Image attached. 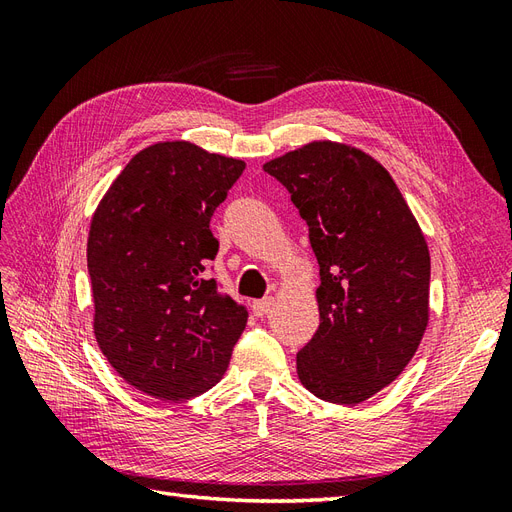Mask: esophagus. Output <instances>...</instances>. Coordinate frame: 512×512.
Listing matches in <instances>:
<instances>
[{
	"mask_svg": "<svg viewBox=\"0 0 512 512\" xmlns=\"http://www.w3.org/2000/svg\"><path fill=\"white\" fill-rule=\"evenodd\" d=\"M273 305H275V299H273V297H267V299L254 301V303H252V309H254V314H256L258 318H262V316H267V314L271 312Z\"/></svg>",
	"mask_w": 512,
	"mask_h": 512,
	"instance_id": "1",
	"label": "esophagus"
}]
</instances>
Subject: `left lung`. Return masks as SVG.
Wrapping results in <instances>:
<instances>
[{
    "mask_svg": "<svg viewBox=\"0 0 512 512\" xmlns=\"http://www.w3.org/2000/svg\"><path fill=\"white\" fill-rule=\"evenodd\" d=\"M290 192L320 265V327L297 354L301 384L337 406L382 391L429 322L431 258L395 179L348 143L320 138L262 166Z\"/></svg>",
    "mask_w": 512,
    "mask_h": 512,
    "instance_id": "8db88e82",
    "label": "left lung"
}]
</instances>
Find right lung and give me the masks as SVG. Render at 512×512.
Masks as SVG:
<instances>
[{
    "instance_id": "add662e5",
    "label": "right lung",
    "mask_w": 512,
    "mask_h": 512,
    "mask_svg": "<svg viewBox=\"0 0 512 512\" xmlns=\"http://www.w3.org/2000/svg\"><path fill=\"white\" fill-rule=\"evenodd\" d=\"M243 168L190 141H160L126 164L91 218L96 342L123 380L156 399L218 384L247 324V307L205 277L220 247L211 215Z\"/></svg>"
}]
</instances>
